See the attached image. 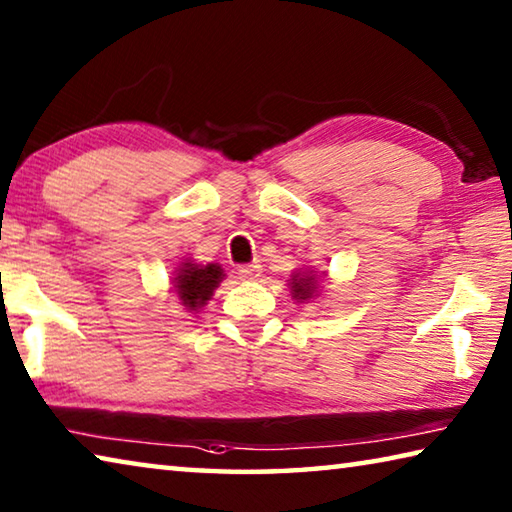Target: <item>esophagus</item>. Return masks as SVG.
Wrapping results in <instances>:
<instances>
[{"mask_svg": "<svg viewBox=\"0 0 512 512\" xmlns=\"http://www.w3.org/2000/svg\"><path fill=\"white\" fill-rule=\"evenodd\" d=\"M237 273H239V277H244V280H257L259 273H262V266H259L257 262L241 264V266H237Z\"/></svg>", "mask_w": 512, "mask_h": 512, "instance_id": "esophagus-1", "label": "esophagus"}]
</instances>
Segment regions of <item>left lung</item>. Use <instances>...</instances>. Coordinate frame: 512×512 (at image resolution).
Instances as JSON below:
<instances>
[{
	"instance_id": "left-lung-1",
	"label": "left lung",
	"mask_w": 512,
	"mask_h": 512,
	"mask_svg": "<svg viewBox=\"0 0 512 512\" xmlns=\"http://www.w3.org/2000/svg\"><path fill=\"white\" fill-rule=\"evenodd\" d=\"M291 291H293V298L307 300V298H311V293L316 291V280L311 275L298 277V273H296V275H293V282H291Z\"/></svg>"
}]
</instances>
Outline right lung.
Returning a JSON list of instances; mask_svg holds the SVG:
<instances>
[{
	"label": "right lung",
	"mask_w": 512,
	"mask_h": 512,
	"mask_svg": "<svg viewBox=\"0 0 512 512\" xmlns=\"http://www.w3.org/2000/svg\"><path fill=\"white\" fill-rule=\"evenodd\" d=\"M223 271L216 264L196 266V264H183L180 273L173 277V287L178 291V298L183 300L187 309H201L207 300H210L212 291L219 287Z\"/></svg>",
	"instance_id": "right-lung-1"
}]
</instances>
